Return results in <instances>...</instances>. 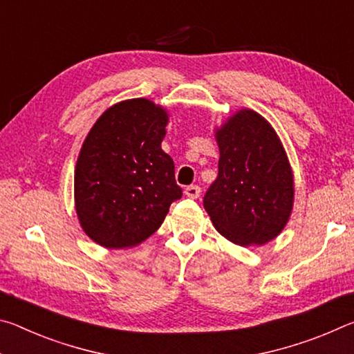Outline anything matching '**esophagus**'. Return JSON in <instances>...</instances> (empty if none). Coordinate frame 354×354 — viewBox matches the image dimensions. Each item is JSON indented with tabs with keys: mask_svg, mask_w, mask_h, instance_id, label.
<instances>
[{
	"mask_svg": "<svg viewBox=\"0 0 354 354\" xmlns=\"http://www.w3.org/2000/svg\"><path fill=\"white\" fill-rule=\"evenodd\" d=\"M184 194L187 198H192V200H196L201 194V189L198 187V185H189V187H185Z\"/></svg>",
	"mask_w": 354,
	"mask_h": 354,
	"instance_id": "obj_1",
	"label": "esophagus"
}]
</instances>
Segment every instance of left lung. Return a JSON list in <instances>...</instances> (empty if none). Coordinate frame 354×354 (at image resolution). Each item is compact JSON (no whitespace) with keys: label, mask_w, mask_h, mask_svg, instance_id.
Returning <instances> with one entry per match:
<instances>
[{"label":"left lung","mask_w":354,"mask_h":354,"mask_svg":"<svg viewBox=\"0 0 354 354\" xmlns=\"http://www.w3.org/2000/svg\"><path fill=\"white\" fill-rule=\"evenodd\" d=\"M218 176L205 195L215 230L239 247H262L289 221L295 179L286 148L270 122L248 107L214 128Z\"/></svg>","instance_id":"obj_1"}]
</instances>
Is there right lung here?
<instances>
[{"label": "right lung", "instance_id": "1", "mask_svg": "<svg viewBox=\"0 0 354 354\" xmlns=\"http://www.w3.org/2000/svg\"><path fill=\"white\" fill-rule=\"evenodd\" d=\"M169 109L131 98L101 113L75 167V211L82 231L107 250L137 247L162 225L181 198L175 164L160 143Z\"/></svg>", "mask_w": 354, "mask_h": 354}]
</instances>
